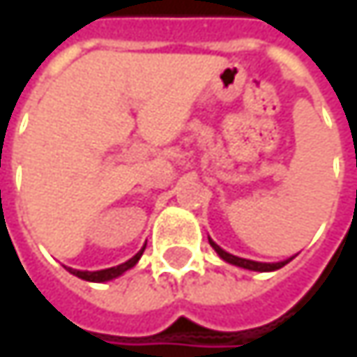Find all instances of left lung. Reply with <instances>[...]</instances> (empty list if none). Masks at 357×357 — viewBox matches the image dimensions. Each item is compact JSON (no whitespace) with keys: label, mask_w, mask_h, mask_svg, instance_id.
<instances>
[{"label":"left lung","mask_w":357,"mask_h":357,"mask_svg":"<svg viewBox=\"0 0 357 357\" xmlns=\"http://www.w3.org/2000/svg\"><path fill=\"white\" fill-rule=\"evenodd\" d=\"M208 242H211V246L215 248V252L225 260V262H229V264H236V266H242V268H248V271H260V273H266V271H277V268H281V266H285L289 260H281V262H256V260H248V258H240V256H234V254H229V252H225L223 248H219L211 238H208Z\"/></svg>","instance_id":"left-lung-1"}]
</instances>
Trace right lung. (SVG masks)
<instances>
[{"label": "right lung", "mask_w": 357, "mask_h": 357, "mask_svg": "<svg viewBox=\"0 0 357 357\" xmlns=\"http://www.w3.org/2000/svg\"><path fill=\"white\" fill-rule=\"evenodd\" d=\"M146 248V246H144ZM144 248L140 250L136 256H132L130 260H126L123 264H117V266H111V268H103V271H76V268H68L72 275H76V277H80V279H84V281H93V283H103V281H111V279H115V277H119L121 273H126L128 268H132L138 260H140V256H142V252Z\"/></svg>", "instance_id": "obj_1"}]
</instances>
